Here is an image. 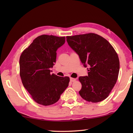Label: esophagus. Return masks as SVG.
I'll return each instance as SVG.
<instances>
[{
    "label": "esophagus",
    "instance_id": "1",
    "mask_svg": "<svg viewBox=\"0 0 133 133\" xmlns=\"http://www.w3.org/2000/svg\"><path fill=\"white\" fill-rule=\"evenodd\" d=\"M76 80V78H70V82H75Z\"/></svg>",
    "mask_w": 133,
    "mask_h": 133
}]
</instances>
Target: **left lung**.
I'll return each instance as SVG.
<instances>
[{
  "label": "left lung",
  "instance_id": "8db88e82",
  "mask_svg": "<svg viewBox=\"0 0 133 133\" xmlns=\"http://www.w3.org/2000/svg\"><path fill=\"white\" fill-rule=\"evenodd\" d=\"M69 46L79 56L88 76H80L79 94L89 102H102L109 96L118 78L120 62L116 51L104 38L95 33L67 36Z\"/></svg>",
  "mask_w": 133,
  "mask_h": 133
}]
</instances>
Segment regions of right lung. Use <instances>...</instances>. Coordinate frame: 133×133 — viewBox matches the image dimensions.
<instances>
[{
    "mask_svg": "<svg viewBox=\"0 0 133 133\" xmlns=\"http://www.w3.org/2000/svg\"><path fill=\"white\" fill-rule=\"evenodd\" d=\"M65 43V37L43 35L38 36L20 57L22 83L36 102L43 105L55 104L68 87L69 77L51 74L56 51Z\"/></svg>",
    "mask_w": 133,
    "mask_h": 133,
    "instance_id": "1",
    "label": "right lung"
}]
</instances>
